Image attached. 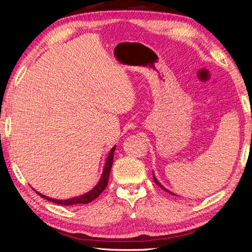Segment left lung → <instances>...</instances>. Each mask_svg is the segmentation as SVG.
<instances>
[{
	"label": "left lung",
	"instance_id": "8db88e82",
	"mask_svg": "<svg viewBox=\"0 0 252 252\" xmlns=\"http://www.w3.org/2000/svg\"><path fill=\"white\" fill-rule=\"evenodd\" d=\"M153 180H155V182L157 183V185H158V186H159V187H161V189H163L164 191H168L167 189H165V188H164L163 186H161V183H160L159 181H158V180H157V179H156V177H155V176H153ZM168 192H170V191H168ZM170 193H172V192H170ZM172 194H173V193H172Z\"/></svg>",
	"mask_w": 252,
	"mask_h": 252
}]
</instances>
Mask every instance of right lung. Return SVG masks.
Listing matches in <instances>:
<instances>
[{"mask_svg": "<svg viewBox=\"0 0 252 252\" xmlns=\"http://www.w3.org/2000/svg\"><path fill=\"white\" fill-rule=\"evenodd\" d=\"M114 150H116V147L112 148V150L110 151V155L108 157V159H106V163H105V167L103 170V173H102V177L100 179V181L97 185L93 188L91 191H89L88 193H85L83 195H80V197H76V198H72V199H67V200H55L52 198H48L45 197V195H42L41 193L37 192V194L41 195L42 198H44L46 200H49L51 202H54V203H58V204H62V206H72V204H79V203H89L94 200L95 198L99 197V195L103 192V190L108 186V181H109V176H110V171H111V168H112V163H113V153Z\"/></svg>", "mask_w": 252, "mask_h": 252, "instance_id": "1", "label": "right lung"}]
</instances>
